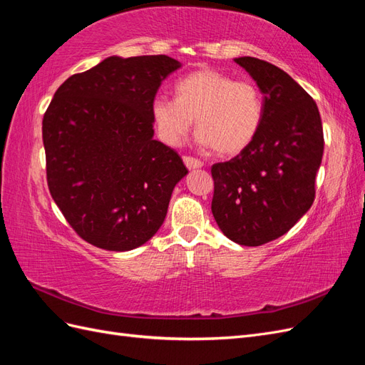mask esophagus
I'll return each instance as SVG.
<instances>
[{
	"instance_id": "obj_1",
	"label": "esophagus",
	"mask_w": 365,
	"mask_h": 365,
	"mask_svg": "<svg viewBox=\"0 0 365 365\" xmlns=\"http://www.w3.org/2000/svg\"><path fill=\"white\" fill-rule=\"evenodd\" d=\"M182 160H184V164L189 169H200V168H202V165H204V163L201 160L193 158V157H182Z\"/></svg>"
}]
</instances>
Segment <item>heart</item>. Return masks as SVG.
<instances>
[{
	"mask_svg": "<svg viewBox=\"0 0 365 365\" xmlns=\"http://www.w3.org/2000/svg\"><path fill=\"white\" fill-rule=\"evenodd\" d=\"M175 97L157 96L150 105L158 135L170 146L181 145L193 118L197 138L220 157L237 155L259 134L263 97L250 81L204 68L176 82Z\"/></svg>",
	"mask_w": 365,
	"mask_h": 365,
	"instance_id": "obj_1",
	"label": "heart"
}]
</instances>
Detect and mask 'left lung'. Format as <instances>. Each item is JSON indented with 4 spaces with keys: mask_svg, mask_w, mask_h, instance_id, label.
<instances>
[{
    "mask_svg": "<svg viewBox=\"0 0 365 365\" xmlns=\"http://www.w3.org/2000/svg\"><path fill=\"white\" fill-rule=\"evenodd\" d=\"M263 93L259 134L239 155L212 168V212L222 233L259 247L283 236L315 200L324 150L317 103L292 77L257 58H236Z\"/></svg>",
    "mask_w": 365,
    "mask_h": 365,
    "instance_id": "obj_1",
    "label": "left lung"
}]
</instances>
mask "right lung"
<instances>
[{"instance_id": "right-lung-1", "label": "right lung", "mask_w": 365, "mask_h": 365, "mask_svg": "<svg viewBox=\"0 0 365 365\" xmlns=\"http://www.w3.org/2000/svg\"><path fill=\"white\" fill-rule=\"evenodd\" d=\"M180 67L165 54L111 56L54 93L42 120L48 190L88 244L129 251L163 225L189 170L178 152L153 140L150 105Z\"/></svg>"}]
</instances>
